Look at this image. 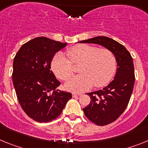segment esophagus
I'll list each match as a JSON object with an SVG mask.
<instances>
[{
  "label": "esophagus",
  "mask_w": 148,
  "mask_h": 148,
  "mask_svg": "<svg viewBox=\"0 0 148 148\" xmlns=\"http://www.w3.org/2000/svg\"><path fill=\"white\" fill-rule=\"evenodd\" d=\"M82 94L81 93H72V96L73 97H79V96H81Z\"/></svg>",
  "instance_id": "34e87169"
}]
</instances>
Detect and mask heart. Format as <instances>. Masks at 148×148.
I'll list each match as a JSON object with an SVG mask.
<instances>
[{"mask_svg":"<svg viewBox=\"0 0 148 148\" xmlns=\"http://www.w3.org/2000/svg\"><path fill=\"white\" fill-rule=\"evenodd\" d=\"M68 55L73 63L81 62L79 75L74 76L65 83V89L70 92H83L95 84L96 87L103 86L112 78L116 69V60L108 49H98L95 46L80 44L68 51ZM51 69L55 75L65 80L73 74L71 62L62 53H58L51 62Z\"/></svg>","mask_w":148,"mask_h":148,"instance_id":"obj_1","label":"heart"}]
</instances>
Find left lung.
Instances as JSON below:
<instances>
[{
	"label": "left lung",
	"instance_id": "left-lung-1",
	"mask_svg": "<svg viewBox=\"0 0 148 148\" xmlns=\"http://www.w3.org/2000/svg\"><path fill=\"white\" fill-rule=\"evenodd\" d=\"M79 42L103 46L115 57L117 70L113 80L103 89L87 93L91 102L83 108L85 115L94 124L106 125L115 121L128 105L135 83L133 58L124 46L109 37L97 36Z\"/></svg>",
	"mask_w": 148,
	"mask_h": 148
}]
</instances>
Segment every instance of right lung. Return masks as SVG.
<instances>
[{"instance_id":"1","label":"right lung","mask_w":148,"mask_h":148,"mask_svg":"<svg viewBox=\"0 0 148 148\" xmlns=\"http://www.w3.org/2000/svg\"><path fill=\"white\" fill-rule=\"evenodd\" d=\"M67 43L36 37L24 44L13 60L12 83L21 106L38 122H48L61 114L72 95L60 91L51 71L55 53Z\"/></svg>"}]
</instances>
